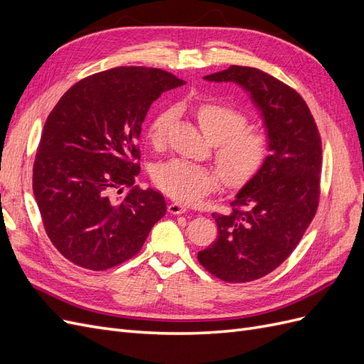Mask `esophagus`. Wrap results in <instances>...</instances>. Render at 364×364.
Instances as JSON below:
<instances>
[{
	"mask_svg": "<svg viewBox=\"0 0 364 364\" xmlns=\"http://www.w3.org/2000/svg\"><path fill=\"white\" fill-rule=\"evenodd\" d=\"M186 211H188V208H186L185 205L182 203H178V202H173L168 205V213L173 214V215H179V214H185Z\"/></svg>",
	"mask_w": 364,
	"mask_h": 364,
	"instance_id": "obj_1",
	"label": "esophagus"
}]
</instances>
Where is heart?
<instances>
[{
	"mask_svg": "<svg viewBox=\"0 0 364 364\" xmlns=\"http://www.w3.org/2000/svg\"><path fill=\"white\" fill-rule=\"evenodd\" d=\"M174 109L167 107L155 115L147 129L151 146L161 147L174 119ZM205 136L215 144V162L230 186L249 182L262 168L269 156V138L264 132L246 130L247 117L226 103H202L196 111ZM156 186L171 199L196 203L218 186V174L206 165L171 159L158 165L153 173Z\"/></svg>",
	"mask_w": 364,
	"mask_h": 364,
	"instance_id": "1",
	"label": "heart"
}]
</instances>
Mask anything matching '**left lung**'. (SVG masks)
<instances>
[{"label": "left lung", "instance_id": "obj_1", "mask_svg": "<svg viewBox=\"0 0 364 364\" xmlns=\"http://www.w3.org/2000/svg\"><path fill=\"white\" fill-rule=\"evenodd\" d=\"M203 79L237 83L250 95L261 114L270 155L237 193L232 209L213 214L217 240L197 253V259L222 281H255L290 257L317 211L321 135L304 98L267 73L232 65Z\"/></svg>", "mask_w": 364, "mask_h": 364}]
</instances>
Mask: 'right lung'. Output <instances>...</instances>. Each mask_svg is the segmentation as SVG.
Listing matches in <instances>:
<instances>
[{
    "label": "right lung",
    "instance_id": "add662e5",
    "mask_svg": "<svg viewBox=\"0 0 364 364\" xmlns=\"http://www.w3.org/2000/svg\"><path fill=\"white\" fill-rule=\"evenodd\" d=\"M183 83L158 68H112L77 82L50 112L33 193L51 243L77 266L106 270L135 257L167 213L161 193L134 186L138 139L151 103Z\"/></svg>",
    "mask_w": 364,
    "mask_h": 364
}]
</instances>
